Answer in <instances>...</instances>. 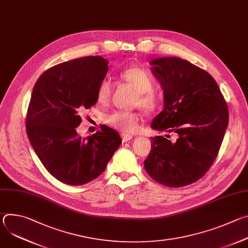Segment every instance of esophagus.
Here are the masks:
<instances>
[{"instance_id": "1", "label": "esophagus", "mask_w": 248, "mask_h": 248, "mask_svg": "<svg viewBox=\"0 0 248 248\" xmlns=\"http://www.w3.org/2000/svg\"><path fill=\"white\" fill-rule=\"evenodd\" d=\"M121 137L123 139V142H127L130 139H132V135L130 134H126V133H122Z\"/></svg>"}]
</instances>
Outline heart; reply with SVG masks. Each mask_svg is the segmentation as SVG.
<instances>
[{
  "mask_svg": "<svg viewBox=\"0 0 248 248\" xmlns=\"http://www.w3.org/2000/svg\"><path fill=\"white\" fill-rule=\"evenodd\" d=\"M121 77L136 90V105H140L147 111L155 109L158 103V96L153 92L155 79L149 72L141 67L132 66L124 69ZM111 82L108 79H103L97 88V101L100 104H107L111 98ZM105 121L113 128L123 132L131 133L138 127L137 114L129 111H114L106 117Z\"/></svg>",
  "mask_w": 248,
  "mask_h": 248,
  "instance_id": "heart-1",
  "label": "heart"
}]
</instances>
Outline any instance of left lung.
<instances>
[{
    "instance_id": "left-lung-1",
    "label": "left lung",
    "mask_w": 248,
    "mask_h": 248,
    "mask_svg": "<svg viewBox=\"0 0 248 248\" xmlns=\"http://www.w3.org/2000/svg\"><path fill=\"white\" fill-rule=\"evenodd\" d=\"M150 64L164 91V109L151 127L178 133V139L151 137L144 167L159 184L185 186L202 178L215 161L229 124L228 105L216 80L188 61L163 57Z\"/></svg>"
}]
</instances>
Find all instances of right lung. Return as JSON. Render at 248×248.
<instances>
[{
  "label": "right lung",
  "mask_w": 248,
  "mask_h": 248,
  "mask_svg": "<svg viewBox=\"0 0 248 248\" xmlns=\"http://www.w3.org/2000/svg\"><path fill=\"white\" fill-rule=\"evenodd\" d=\"M100 56L57 64L35 83L26 116V133L35 153L58 181L85 185L105 170L122 143L118 131L102 126L81 137L79 113L97 102V88L109 69Z\"/></svg>",
  "instance_id": "add662e5"
}]
</instances>
